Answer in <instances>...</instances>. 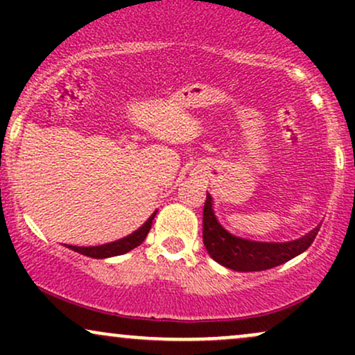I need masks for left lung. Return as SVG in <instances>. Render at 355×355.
I'll list each match as a JSON object with an SVG mask.
<instances>
[{
  "instance_id": "obj_1",
  "label": "left lung",
  "mask_w": 355,
  "mask_h": 355,
  "mask_svg": "<svg viewBox=\"0 0 355 355\" xmlns=\"http://www.w3.org/2000/svg\"><path fill=\"white\" fill-rule=\"evenodd\" d=\"M211 197L203 205V245L215 262L237 272H259L294 259L312 245L320 225L292 242H252L232 235L215 217Z\"/></svg>"
}]
</instances>
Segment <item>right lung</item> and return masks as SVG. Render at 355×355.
I'll return each instance as SVG.
<instances>
[{
    "instance_id": "obj_1",
    "label": "right lung",
    "mask_w": 355,
    "mask_h": 355,
    "mask_svg": "<svg viewBox=\"0 0 355 355\" xmlns=\"http://www.w3.org/2000/svg\"><path fill=\"white\" fill-rule=\"evenodd\" d=\"M153 217H155V214H152V217L146 220V222L140 227V229L133 232V234H130L128 237L116 240V242L105 243V245H98V247H75V245H70V248H71V250L78 252V254H81V255L92 257V259H107V257H115V255L126 254V252L133 250V248L140 245V243L146 239V235H148L150 229H152Z\"/></svg>"
}]
</instances>
